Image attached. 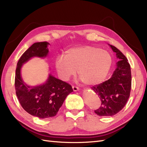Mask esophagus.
Here are the masks:
<instances>
[{
	"mask_svg": "<svg viewBox=\"0 0 147 147\" xmlns=\"http://www.w3.org/2000/svg\"><path fill=\"white\" fill-rule=\"evenodd\" d=\"M72 88H73V90L74 91V92H77V91H78L79 90V88L77 86H72Z\"/></svg>",
	"mask_w": 147,
	"mask_h": 147,
	"instance_id": "esophagus-1",
	"label": "esophagus"
}]
</instances>
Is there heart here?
<instances>
[{"mask_svg":"<svg viewBox=\"0 0 147 147\" xmlns=\"http://www.w3.org/2000/svg\"><path fill=\"white\" fill-rule=\"evenodd\" d=\"M113 64L112 55L108 51L93 46L73 47L67 50L65 56L55 61V68L64 80L78 74L83 83L98 84L105 80Z\"/></svg>","mask_w":147,"mask_h":147,"instance_id":"1","label":"heart"}]
</instances>
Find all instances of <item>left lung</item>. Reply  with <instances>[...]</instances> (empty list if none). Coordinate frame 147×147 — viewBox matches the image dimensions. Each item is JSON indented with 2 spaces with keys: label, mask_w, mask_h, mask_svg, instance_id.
I'll use <instances>...</instances> for the list:
<instances>
[{
  "label": "left lung",
  "mask_w": 147,
  "mask_h": 147,
  "mask_svg": "<svg viewBox=\"0 0 147 147\" xmlns=\"http://www.w3.org/2000/svg\"><path fill=\"white\" fill-rule=\"evenodd\" d=\"M109 46L119 61L109 80L92 87L101 101L100 108L94 111L100 116H112L119 112L127 103L131 90V70L127 59L116 47Z\"/></svg>",
  "instance_id": "obj_1"
}]
</instances>
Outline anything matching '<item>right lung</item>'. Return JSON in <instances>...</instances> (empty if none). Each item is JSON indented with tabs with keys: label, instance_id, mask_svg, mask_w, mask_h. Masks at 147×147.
<instances>
[{
	"label": "right lung",
	"instance_id": "add662e5",
	"mask_svg": "<svg viewBox=\"0 0 147 147\" xmlns=\"http://www.w3.org/2000/svg\"><path fill=\"white\" fill-rule=\"evenodd\" d=\"M49 45L47 42L34 43L19 59L15 72V87L20 103L27 113L40 119L55 116L67 95L73 92L69 83L51 74L45 83L38 86H31L23 82L20 73L23 64L34 57H46Z\"/></svg>",
	"mask_w": 147,
	"mask_h": 147
}]
</instances>
